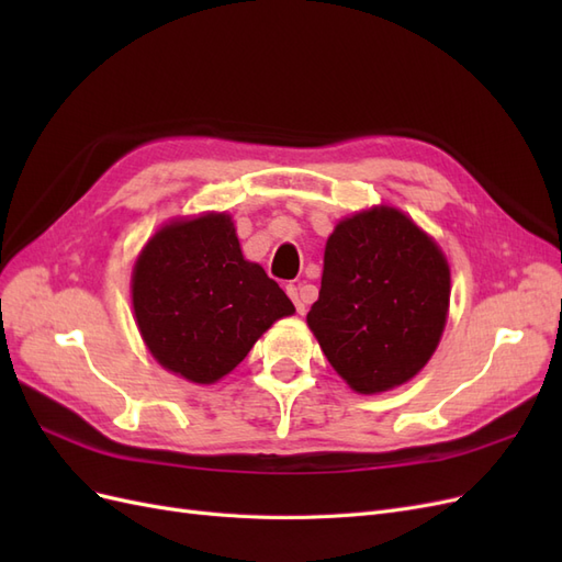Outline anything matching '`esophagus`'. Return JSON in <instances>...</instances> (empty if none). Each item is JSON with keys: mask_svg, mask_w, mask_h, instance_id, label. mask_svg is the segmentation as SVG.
<instances>
[{"mask_svg": "<svg viewBox=\"0 0 562 562\" xmlns=\"http://www.w3.org/2000/svg\"><path fill=\"white\" fill-rule=\"evenodd\" d=\"M285 293H288V297H291V300L295 302V310H297V314H304V310H307V304H304V293H302V288L291 283V285L285 288Z\"/></svg>", "mask_w": 562, "mask_h": 562, "instance_id": "obj_1", "label": "esophagus"}]
</instances>
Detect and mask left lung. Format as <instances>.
Here are the masks:
<instances>
[{
	"label": "left lung",
	"mask_w": 562,
	"mask_h": 562,
	"mask_svg": "<svg viewBox=\"0 0 562 562\" xmlns=\"http://www.w3.org/2000/svg\"><path fill=\"white\" fill-rule=\"evenodd\" d=\"M448 302L443 252L411 217L382 206L330 234L307 323L339 378L359 394H380L427 366Z\"/></svg>",
	"instance_id": "8db88e82"
}]
</instances>
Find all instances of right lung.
<instances>
[{
	"mask_svg": "<svg viewBox=\"0 0 562 562\" xmlns=\"http://www.w3.org/2000/svg\"><path fill=\"white\" fill-rule=\"evenodd\" d=\"M133 310L155 359L196 384L239 366L293 302L244 260L232 217L178 220L147 241L133 269Z\"/></svg>",
	"mask_w": 562,
	"mask_h": 562,
	"instance_id": "right-lung-1",
	"label": "right lung"
}]
</instances>
